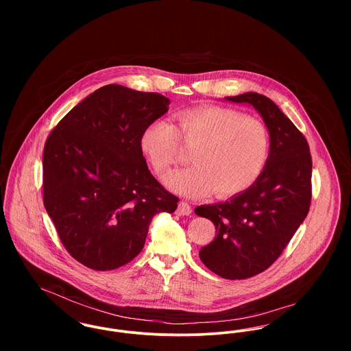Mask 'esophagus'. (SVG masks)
<instances>
[{"label": "esophagus", "mask_w": 351, "mask_h": 351, "mask_svg": "<svg viewBox=\"0 0 351 351\" xmlns=\"http://www.w3.org/2000/svg\"><path fill=\"white\" fill-rule=\"evenodd\" d=\"M177 210H178V215H181V216H189L192 213L191 205L188 202H185V201H181L178 204V209Z\"/></svg>", "instance_id": "1"}]
</instances>
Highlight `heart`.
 I'll return each mask as SVG.
<instances>
[{
    "label": "heart",
    "instance_id": "heart-1",
    "mask_svg": "<svg viewBox=\"0 0 351 351\" xmlns=\"http://www.w3.org/2000/svg\"><path fill=\"white\" fill-rule=\"evenodd\" d=\"M178 128L165 119L149 124L141 147L156 174H166L180 160V136L195 147L192 167L171 174L166 185L185 197L238 195L263 171L269 154L265 125L243 113L221 106L193 108L177 114Z\"/></svg>",
    "mask_w": 351,
    "mask_h": 351
}]
</instances>
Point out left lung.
Here are the masks:
<instances>
[{"instance_id":"left-lung-1","label":"left lung","mask_w":351,"mask_h":351,"mask_svg":"<svg viewBox=\"0 0 351 351\" xmlns=\"http://www.w3.org/2000/svg\"><path fill=\"white\" fill-rule=\"evenodd\" d=\"M224 100L250 105L259 113L269 132V155L263 171L246 191L195 209L217 232L199 255L215 274L243 280L266 270L306 217L312 159L302 134L270 99L249 92Z\"/></svg>"}]
</instances>
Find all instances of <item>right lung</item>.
Returning <instances> with one entry per match:
<instances>
[{
	"label": "right lung",
	"mask_w": 351,
	"mask_h": 351,
	"mask_svg": "<svg viewBox=\"0 0 351 351\" xmlns=\"http://www.w3.org/2000/svg\"><path fill=\"white\" fill-rule=\"evenodd\" d=\"M169 105L162 95L110 84L77 104L46 142V210L66 250L93 270L132 261L152 217L177 209L141 147L143 130Z\"/></svg>",
	"instance_id": "1"
}]
</instances>
